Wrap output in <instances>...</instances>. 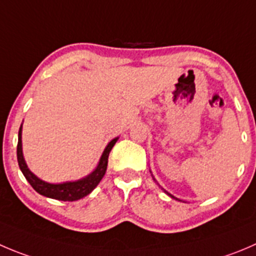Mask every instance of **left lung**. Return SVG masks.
Returning a JSON list of instances; mask_svg holds the SVG:
<instances>
[{"label": "left lung", "instance_id": "obj_1", "mask_svg": "<svg viewBox=\"0 0 256 256\" xmlns=\"http://www.w3.org/2000/svg\"><path fill=\"white\" fill-rule=\"evenodd\" d=\"M150 172H151V171H150ZM151 176H152V174H151ZM152 178H154V180H155V178H154V176H152ZM155 181H156V180H155ZM158 186H160V185H158ZM162 190H164V192H166V194H168V196H170V198H172V199H175V200H178V202H182V200L178 199V198H175V196H174V195H171L170 192H168V191H166L165 188H162Z\"/></svg>", "mask_w": 256, "mask_h": 256}]
</instances>
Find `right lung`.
Masks as SVG:
<instances>
[{"instance_id":"1","label":"right lung","mask_w":256,"mask_h":256,"mask_svg":"<svg viewBox=\"0 0 256 256\" xmlns=\"http://www.w3.org/2000/svg\"><path fill=\"white\" fill-rule=\"evenodd\" d=\"M118 140V138H115L108 144V146H106L105 150H104L102 155H101L100 160H98V164L95 168V170L91 171V172L88 174V175H86L85 178H78V180L75 181H65V182H47V181H44L40 178H37V176L30 170L26 161H24V151H22L21 124L18 131V144H17V161H18V166L20 168H21L24 176L26 178V180L28 181L30 185H31L40 195H44V196L50 198V199L61 200V202H76V200L82 199L86 195L90 194L91 191L98 185L101 178L105 175L106 168H108V154H110L111 148H114V145H115Z\"/></svg>"}]
</instances>
